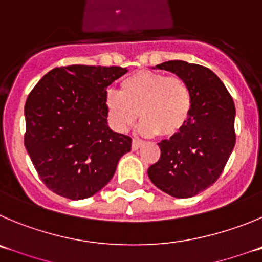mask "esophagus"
<instances>
[{
  "instance_id": "34e87169",
  "label": "esophagus",
  "mask_w": 262,
  "mask_h": 262,
  "mask_svg": "<svg viewBox=\"0 0 262 262\" xmlns=\"http://www.w3.org/2000/svg\"><path fill=\"white\" fill-rule=\"evenodd\" d=\"M141 146H142V142H141V141H138V139H133V142H132V150L137 151Z\"/></svg>"
}]
</instances>
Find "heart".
Returning a JSON list of instances; mask_svg holds the SVG:
<instances>
[{"label": "heart", "instance_id": "obj_1", "mask_svg": "<svg viewBox=\"0 0 262 262\" xmlns=\"http://www.w3.org/2000/svg\"><path fill=\"white\" fill-rule=\"evenodd\" d=\"M104 107L115 130H128L136 124L139 114L141 133L148 137L159 133L173 137L189 121L192 95L181 77L138 71L121 81L120 92H107Z\"/></svg>", "mask_w": 262, "mask_h": 262}]
</instances>
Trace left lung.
<instances>
[{"label":"left lung","instance_id":"left-lung-1","mask_svg":"<svg viewBox=\"0 0 262 262\" xmlns=\"http://www.w3.org/2000/svg\"><path fill=\"white\" fill-rule=\"evenodd\" d=\"M155 68L176 73L189 85L191 115L182 130L158 143L160 159L148 168L151 182L174 198H191L221 176L235 146V106L209 68L169 60Z\"/></svg>","mask_w":262,"mask_h":262}]
</instances>
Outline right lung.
<instances>
[{
	"mask_svg": "<svg viewBox=\"0 0 262 262\" xmlns=\"http://www.w3.org/2000/svg\"><path fill=\"white\" fill-rule=\"evenodd\" d=\"M126 72L101 66L54 68L29 93L24 146L49 190L86 199L114 177L132 138L110 129L104 97Z\"/></svg>",
	"mask_w": 262,
	"mask_h": 262,
	"instance_id": "1",
	"label": "right lung"
}]
</instances>
